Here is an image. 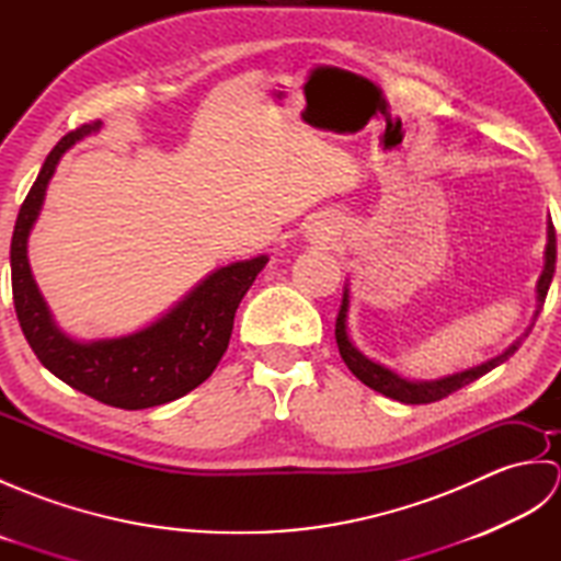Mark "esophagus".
<instances>
[{"label": "esophagus", "mask_w": 561, "mask_h": 561, "mask_svg": "<svg viewBox=\"0 0 561 561\" xmlns=\"http://www.w3.org/2000/svg\"><path fill=\"white\" fill-rule=\"evenodd\" d=\"M316 236H320V231H316Z\"/></svg>", "instance_id": "1"}]
</instances>
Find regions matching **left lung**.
Wrapping results in <instances>:
<instances>
[{
    "instance_id": "8db88e82",
    "label": "left lung",
    "mask_w": 561,
    "mask_h": 561,
    "mask_svg": "<svg viewBox=\"0 0 561 561\" xmlns=\"http://www.w3.org/2000/svg\"><path fill=\"white\" fill-rule=\"evenodd\" d=\"M554 262H557V236H554V224L547 221V248H545V270L538 279V308H535V318L538 320L545 299H547V291H550V284L554 277ZM347 308H350V296L347 289H344V299L340 306V316H337V323H335V340H337V347H340V356L344 359V364L350 366V371L362 380L364 386L374 388L380 396H386L390 400H398L404 404H428V402H436V400H444L448 398L450 392H456L460 388H465L472 380L482 378L484 374H490L492 368H496L499 364H504L511 354H516V350L520 347V342L528 337V332L533 330V325L528 328L526 335L520 340H516L511 347L494 356V359L484 362L480 366H472L468 371H460V374H453L448 378H440V380H408V378H400L398 374L388 371L386 366L374 364L371 359H366V356L354 347L350 335H347Z\"/></svg>"
}]
</instances>
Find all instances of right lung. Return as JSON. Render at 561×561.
Returning <instances> with one entry per match:
<instances>
[{
  "label": "right lung",
  "instance_id": "right-lung-1",
  "mask_svg": "<svg viewBox=\"0 0 561 561\" xmlns=\"http://www.w3.org/2000/svg\"><path fill=\"white\" fill-rule=\"evenodd\" d=\"M99 127L101 121L79 125L47 153L11 236V291L23 335L47 371L111 408L147 410L183 398L211 376L229 347L236 308L267 257L233 262L209 274L171 313L135 335L91 344L69 340L35 287L26 243L57 161L77 139Z\"/></svg>",
  "mask_w": 561,
  "mask_h": 561
}]
</instances>
